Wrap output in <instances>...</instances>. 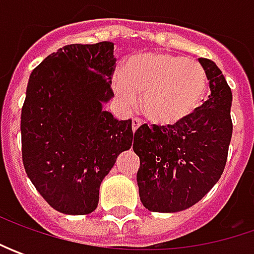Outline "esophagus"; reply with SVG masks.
<instances>
[{
  "mask_svg": "<svg viewBox=\"0 0 254 254\" xmlns=\"http://www.w3.org/2000/svg\"><path fill=\"white\" fill-rule=\"evenodd\" d=\"M140 126H141V120H140V119H134V120H132V131H137Z\"/></svg>",
  "mask_w": 254,
  "mask_h": 254,
  "instance_id": "1",
  "label": "esophagus"
}]
</instances>
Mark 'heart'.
<instances>
[{
  "label": "heart",
  "instance_id": "b5f03b06",
  "mask_svg": "<svg viewBox=\"0 0 254 254\" xmlns=\"http://www.w3.org/2000/svg\"><path fill=\"white\" fill-rule=\"evenodd\" d=\"M113 87L127 106L142 96L144 116L155 126L174 127L199 110L208 93V74L195 59L145 52L124 61Z\"/></svg>",
  "mask_w": 254,
  "mask_h": 254
}]
</instances>
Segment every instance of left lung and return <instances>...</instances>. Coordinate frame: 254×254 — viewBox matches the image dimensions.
Instances as JSON below:
<instances>
[{
    "label": "left lung",
    "mask_w": 254,
    "mask_h": 254,
    "mask_svg": "<svg viewBox=\"0 0 254 254\" xmlns=\"http://www.w3.org/2000/svg\"><path fill=\"white\" fill-rule=\"evenodd\" d=\"M209 80L208 100L174 127L142 124L132 150L140 157L137 184L151 212H180L199 202L223 174L233 124L232 90L220 69L199 58Z\"/></svg>",
    "instance_id": "obj_1"
}]
</instances>
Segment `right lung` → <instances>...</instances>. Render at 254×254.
<instances>
[{
    "mask_svg": "<svg viewBox=\"0 0 254 254\" xmlns=\"http://www.w3.org/2000/svg\"><path fill=\"white\" fill-rule=\"evenodd\" d=\"M113 42L66 45L29 76L22 113V161L36 190L54 209L87 215L119 154L132 145L131 120L103 104L113 96Z\"/></svg>",
    "mask_w": 254,
    "mask_h": 254,
    "instance_id": "right-lung-1",
    "label": "right lung"
}]
</instances>
